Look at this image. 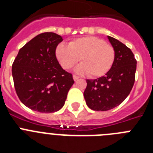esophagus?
Segmentation results:
<instances>
[{
	"label": "esophagus",
	"mask_w": 153,
	"mask_h": 153,
	"mask_svg": "<svg viewBox=\"0 0 153 153\" xmlns=\"http://www.w3.org/2000/svg\"><path fill=\"white\" fill-rule=\"evenodd\" d=\"M73 79H74V81H76L78 79H79V76H76V75H74L73 76Z\"/></svg>",
	"instance_id": "esophagus-1"
}]
</instances>
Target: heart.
<instances>
[{
    "mask_svg": "<svg viewBox=\"0 0 153 153\" xmlns=\"http://www.w3.org/2000/svg\"><path fill=\"white\" fill-rule=\"evenodd\" d=\"M56 56L63 69L68 70L80 58L81 64L75 69L78 74H87L90 77H100L107 74L115 60V50L110 44L97 36L75 39L70 44H60Z\"/></svg>",
    "mask_w": 153,
    "mask_h": 153,
    "instance_id": "heart-1",
    "label": "heart"
}]
</instances>
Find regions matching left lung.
<instances>
[{
    "mask_svg": "<svg viewBox=\"0 0 153 153\" xmlns=\"http://www.w3.org/2000/svg\"><path fill=\"white\" fill-rule=\"evenodd\" d=\"M114 48L113 67L105 76L96 79H86L83 93L90 109L106 111L117 107L129 96L135 82L136 60L131 50L112 36H107Z\"/></svg>",
    "mask_w": 153,
    "mask_h": 153,
    "instance_id": "left-lung-1",
    "label": "left lung"
}]
</instances>
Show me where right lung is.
<instances>
[{
	"mask_svg": "<svg viewBox=\"0 0 153 153\" xmlns=\"http://www.w3.org/2000/svg\"><path fill=\"white\" fill-rule=\"evenodd\" d=\"M62 36L52 32L37 35L18 52L12 66L20 100L40 113H54L63 106L74 83L72 74L57 61L55 51Z\"/></svg>",
	"mask_w": 153,
	"mask_h": 153,
	"instance_id": "right-lung-1",
	"label": "right lung"
}]
</instances>
